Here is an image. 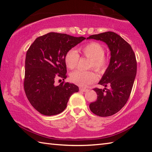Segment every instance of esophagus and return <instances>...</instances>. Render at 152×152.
Returning <instances> with one entry per match:
<instances>
[{"mask_svg": "<svg viewBox=\"0 0 152 152\" xmlns=\"http://www.w3.org/2000/svg\"><path fill=\"white\" fill-rule=\"evenodd\" d=\"M80 91L85 92V91H88V89H86V88H80Z\"/></svg>", "mask_w": 152, "mask_h": 152, "instance_id": "obj_1", "label": "esophagus"}]
</instances>
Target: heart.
Segmentation results:
<instances>
[{
    "label": "heart",
    "mask_w": 152,
    "mask_h": 152,
    "mask_svg": "<svg viewBox=\"0 0 152 152\" xmlns=\"http://www.w3.org/2000/svg\"><path fill=\"white\" fill-rule=\"evenodd\" d=\"M82 54L91 60L90 68L102 72L108 66V59L104 56V48L101 44L96 42H91L80 49ZM80 59L78 52L74 49L69 50L64 56V62L69 69L72 70L76 68ZM96 75L93 71L76 70L70 74V80L76 84L80 86H86L94 82Z\"/></svg>",
    "instance_id": "b5f03b06"
}]
</instances>
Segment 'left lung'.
<instances>
[{
    "label": "left lung",
    "instance_id": "1",
    "mask_svg": "<svg viewBox=\"0 0 152 152\" xmlns=\"http://www.w3.org/2000/svg\"><path fill=\"white\" fill-rule=\"evenodd\" d=\"M88 39L104 42L110 51V61L99 84L109 89L95 88L96 101L89 104L91 111L101 117L115 114L127 102L137 74V60L130 44L114 32L89 36Z\"/></svg>",
    "mask_w": 152,
    "mask_h": 152
}]
</instances>
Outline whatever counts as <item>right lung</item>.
<instances>
[{"label": "right lung", "instance_id": "add662e5", "mask_svg": "<svg viewBox=\"0 0 152 152\" xmlns=\"http://www.w3.org/2000/svg\"><path fill=\"white\" fill-rule=\"evenodd\" d=\"M66 34L49 33L38 37L26 53L24 89L31 105L44 115L59 114L66 108L70 96L79 91L74 83L55 85L57 77L66 78L64 56L85 40Z\"/></svg>", "mask_w": 152, "mask_h": 152}]
</instances>
